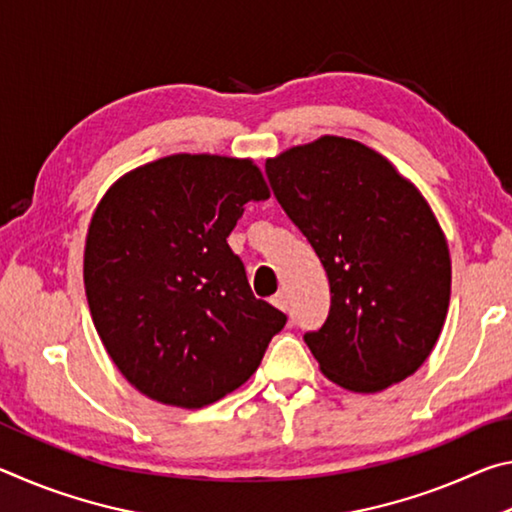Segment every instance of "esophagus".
<instances>
[{"instance_id":"esophagus-1","label":"esophagus","mask_w":512,"mask_h":512,"mask_svg":"<svg viewBox=\"0 0 512 512\" xmlns=\"http://www.w3.org/2000/svg\"><path fill=\"white\" fill-rule=\"evenodd\" d=\"M271 302H273V305H275L277 309H282V311H287V309H289L287 293H277V296H273V298H271Z\"/></svg>"}]
</instances>
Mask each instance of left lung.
<instances>
[{
	"label": "left lung",
	"instance_id": "1",
	"mask_svg": "<svg viewBox=\"0 0 512 512\" xmlns=\"http://www.w3.org/2000/svg\"><path fill=\"white\" fill-rule=\"evenodd\" d=\"M266 176L329 280V316L305 334L320 372L352 393L411 377L443 332L452 293L427 198L391 160L339 135L268 158Z\"/></svg>",
	"mask_w": 512,
	"mask_h": 512
}]
</instances>
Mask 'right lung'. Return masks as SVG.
I'll use <instances>...</instances> for the list:
<instances>
[{
    "mask_svg": "<svg viewBox=\"0 0 512 512\" xmlns=\"http://www.w3.org/2000/svg\"><path fill=\"white\" fill-rule=\"evenodd\" d=\"M271 196L250 158L176 153L121 176L92 214L83 282L117 370L151 400L219 402L259 368L287 316L250 291L228 235Z\"/></svg>",
    "mask_w": 512,
    "mask_h": 512,
    "instance_id": "right-lung-1",
    "label": "right lung"
}]
</instances>
